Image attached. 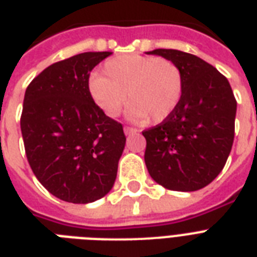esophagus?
Masks as SVG:
<instances>
[{
	"label": "esophagus",
	"instance_id": "1",
	"mask_svg": "<svg viewBox=\"0 0 257 257\" xmlns=\"http://www.w3.org/2000/svg\"><path fill=\"white\" fill-rule=\"evenodd\" d=\"M124 132H125V135L128 136V135H133V133H137V129L136 128H131V126H125Z\"/></svg>",
	"mask_w": 257,
	"mask_h": 257
}]
</instances>
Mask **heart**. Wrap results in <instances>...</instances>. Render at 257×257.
Returning <instances> with one entry per match:
<instances>
[{"instance_id": "obj_1", "label": "heart", "mask_w": 257, "mask_h": 257, "mask_svg": "<svg viewBox=\"0 0 257 257\" xmlns=\"http://www.w3.org/2000/svg\"><path fill=\"white\" fill-rule=\"evenodd\" d=\"M103 74L105 76H90L89 91L97 106L109 117L120 115L126 102L132 120L160 124L181 103L185 78L181 67L172 60L118 55L105 62Z\"/></svg>"}]
</instances>
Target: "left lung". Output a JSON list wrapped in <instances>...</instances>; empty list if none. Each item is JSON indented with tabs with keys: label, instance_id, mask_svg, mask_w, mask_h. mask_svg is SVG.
Wrapping results in <instances>:
<instances>
[{
	"label": "left lung",
	"instance_id": "8db88e82",
	"mask_svg": "<svg viewBox=\"0 0 257 257\" xmlns=\"http://www.w3.org/2000/svg\"><path fill=\"white\" fill-rule=\"evenodd\" d=\"M181 67L185 89L167 120L143 131L147 168L155 182L174 191H195L222 171L234 139L237 102L228 79L195 55L178 50L147 52Z\"/></svg>",
	"mask_w": 257,
	"mask_h": 257
}]
</instances>
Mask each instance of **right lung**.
<instances>
[{
    "mask_svg": "<svg viewBox=\"0 0 257 257\" xmlns=\"http://www.w3.org/2000/svg\"><path fill=\"white\" fill-rule=\"evenodd\" d=\"M111 52L51 64L27 87L20 118L28 163L56 198L89 203L114 185L126 137L89 91L90 71Z\"/></svg>",
    "mask_w": 257,
    "mask_h": 257,
    "instance_id": "obj_1",
    "label": "right lung"
}]
</instances>
